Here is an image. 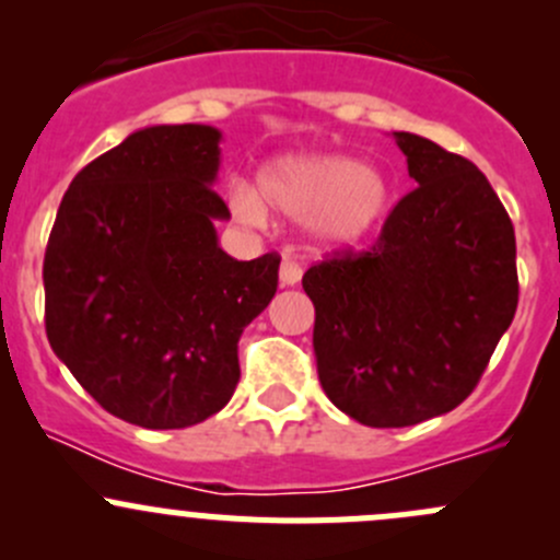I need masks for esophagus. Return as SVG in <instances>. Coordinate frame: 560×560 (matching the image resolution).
<instances>
[{
	"instance_id": "esophagus-1",
	"label": "esophagus",
	"mask_w": 560,
	"mask_h": 560,
	"mask_svg": "<svg viewBox=\"0 0 560 560\" xmlns=\"http://www.w3.org/2000/svg\"><path fill=\"white\" fill-rule=\"evenodd\" d=\"M301 276H303L301 262H295L292 257H284V262H281V268H279L281 287H295L298 281H301Z\"/></svg>"
}]
</instances>
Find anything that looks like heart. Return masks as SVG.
<instances>
[{
	"mask_svg": "<svg viewBox=\"0 0 560 560\" xmlns=\"http://www.w3.org/2000/svg\"><path fill=\"white\" fill-rule=\"evenodd\" d=\"M230 202L241 222H268L270 211L306 222L314 241L352 246L363 241L389 206L387 178L376 167L343 154H290L268 162L257 175V191L238 184Z\"/></svg>",
	"mask_w": 560,
	"mask_h": 560,
	"instance_id": "heart-1",
	"label": "heart"
}]
</instances>
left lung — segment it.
Here are the masks:
<instances>
[{"label": "left lung", "instance_id": "8db88e82", "mask_svg": "<svg viewBox=\"0 0 560 560\" xmlns=\"http://www.w3.org/2000/svg\"><path fill=\"white\" fill-rule=\"evenodd\" d=\"M417 189L369 252L314 265L316 374L371 428L447 415L471 395L517 308L515 228L477 165L393 132Z\"/></svg>", "mask_w": 560, "mask_h": 560}]
</instances>
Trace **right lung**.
<instances>
[{"label": "right lung", "instance_id": "obj_1", "mask_svg": "<svg viewBox=\"0 0 560 560\" xmlns=\"http://www.w3.org/2000/svg\"><path fill=\"white\" fill-rule=\"evenodd\" d=\"M219 143L208 124L132 132L72 178L45 248L50 349L105 411L151 431L228 406L241 332L279 284V254L238 262L219 246Z\"/></svg>", "mask_w": 560, "mask_h": 560}]
</instances>
